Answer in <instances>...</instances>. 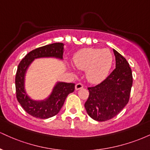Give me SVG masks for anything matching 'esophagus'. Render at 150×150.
<instances>
[{"instance_id":"obj_1","label":"esophagus","mask_w":150,"mask_h":150,"mask_svg":"<svg viewBox=\"0 0 150 150\" xmlns=\"http://www.w3.org/2000/svg\"><path fill=\"white\" fill-rule=\"evenodd\" d=\"M82 88H83V85H82V84L77 83L75 85V89H76V90H78V89H80Z\"/></svg>"}]
</instances>
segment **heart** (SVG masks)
Wrapping results in <instances>:
<instances>
[{"instance_id": "heart-1", "label": "heart", "mask_w": 150, "mask_h": 150, "mask_svg": "<svg viewBox=\"0 0 150 150\" xmlns=\"http://www.w3.org/2000/svg\"><path fill=\"white\" fill-rule=\"evenodd\" d=\"M74 64L86 70V77L92 83H99L106 78L113 63V56L108 49H85L74 56Z\"/></svg>"}]
</instances>
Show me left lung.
I'll list each match as a JSON object with an SVG mask.
<instances>
[{
    "label": "left lung",
    "instance_id": "1",
    "mask_svg": "<svg viewBox=\"0 0 150 150\" xmlns=\"http://www.w3.org/2000/svg\"><path fill=\"white\" fill-rule=\"evenodd\" d=\"M116 68L105 80L88 87L85 104L87 114L97 121H106L116 116L128 103L132 85V70L126 59L113 49Z\"/></svg>",
    "mask_w": 150,
    "mask_h": 150
}]
</instances>
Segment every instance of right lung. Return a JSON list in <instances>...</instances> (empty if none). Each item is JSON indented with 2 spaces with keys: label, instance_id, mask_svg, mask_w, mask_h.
Segmentation results:
<instances>
[{
  "label": "right lung",
  "instance_id": "obj_1",
  "mask_svg": "<svg viewBox=\"0 0 150 150\" xmlns=\"http://www.w3.org/2000/svg\"><path fill=\"white\" fill-rule=\"evenodd\" d=\"M63 43H54L32 50L19 63L15 76L16 97L27 113L41 119L51 118L59 112L65 99L75 90V84L58 82L49 97L44 100L35 101L27 95L25 89V77L27 68L36 58L53 57L63 59Z\"/></svg>",
  "mask_w": 150,
  "mask_h": 150
}]
</instances>
